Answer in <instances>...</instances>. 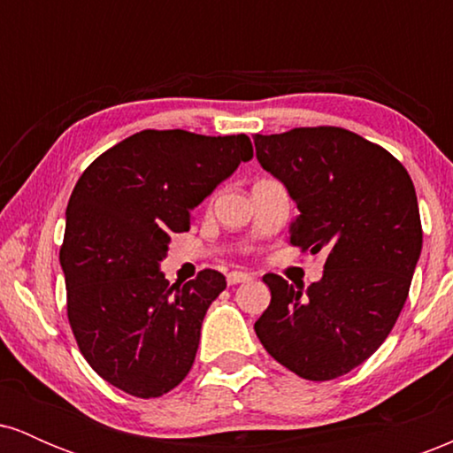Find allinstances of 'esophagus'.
<instances>
[{
	"instance_id": "esophagus-1",
	"label": "esophagus",
	"mask_w": 453,
	"mask_h": 453,
	"mask_svg": "<svg viewBox=\"0 0 453 453\" xmlns=\"http://www.w3.org/2000/svg\"><path fill=\"white\" fill-rule=\"evenodd\" d=\"M251 279V274L249 273H241V270H234V273H227V285H238V283H244V280Z\"/></svg>"
}]
</instances>
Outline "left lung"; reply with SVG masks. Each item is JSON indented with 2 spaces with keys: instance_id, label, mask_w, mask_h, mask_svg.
<instances>
[{
  "instance_id": "obj_1",
  "label": "left lung",
  "mask_w": 453,
  "mask_h": 453,
  "mask_svg": "<svg viewBox=\"0 0 453 453\" xmlns=\"http://www.w3.org/2000/svg\"><path fill=\"white\" fill-rule=\"evenodd\" d=\"M257 161L288 187L300 251H326L324 277L303 289L264 274L270 304L256 334L298 377L330 381L379 349L396 324L422 251V221L404 165L345 127L253 136Z\"/></svg>"
}]
</instances>
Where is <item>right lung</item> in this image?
Returning a JSON list of instances; mask_svg holds the SVG:
<instances>
[{
  "label": "right lung",
  "instance_id": "obj_1",
  "mask_svg": "<svg viewBox=\"0 0 453 453\" xmlns=\"http://www.w3.org/2000/svg\"><path fill=\"white\" fill-rule=\"evenodd\" d=\"M253 157L244 134L142 129L91 161L67 202L59 262L67 321L89 366L114 388L157 398L191 371L200 327L226 277L206 268L185 285L159 273L191 211Z\"/></svg>",
  "mask_w": 453,
  "mask_h": 453
}]
</instances>
